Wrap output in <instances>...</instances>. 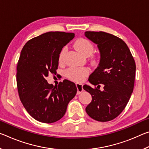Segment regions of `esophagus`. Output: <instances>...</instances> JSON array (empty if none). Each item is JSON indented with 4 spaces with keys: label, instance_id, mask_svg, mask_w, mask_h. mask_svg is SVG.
<instances>
[{
    "label": "esophagus",
    "instance_id": "34e87169",
    "mask_svg": "<svg viewBox=\"0 0 149 149\" xmlns=\"http://www.w3.org/2000/svg\"><path fill=\"white\" fill-rule=\"evenodd\" d=\"M75 85H76V87L77 89V94L79 95L80 93H81V92H83V91H84V89H83V85L80 84H76Z\"/></svg>",
    "mask_w": 149,
    "mask_h": 149
}]
</instances>
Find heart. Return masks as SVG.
I'll list each match as a JSON object with an SVG mask.
<instances>
[{"instance_id":"1","label":"heart","mask_w":149,"mask_h":149,"mask_svg":"<svg viewBox=\"0 0 149 149\" xmlns=\"http://www.w3.org/2000/svg\"><path fill=\"white\" fill-rule=\"evenodd\" d=\"M75 49L83 56H88L94 51V47L89 40L81 38L77 39L74 43ZM66 51L65 48H63L59 55L60 61H62ZM88 74V70L85 68H70L67 70L66 75L68 77L75 81H81Z\"/></svg>"}]
</instances>
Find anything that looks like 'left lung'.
<instances>
[{
  "label": "left lung",
  "mask_w": 149,
  "mask_h": 149,
  "mask_svg": "<svg viewBox=\"0 0 149 149\" xmlns=\"http://www.w3.org/2000/svg\"><path fill=\"white\" fill-rule=\"evenodd\" d=\"M87 39L97 45L100 62L89 78L93 85H84V89L92 96L85 108L89 116L99 122H108L119 116L125 108L134 87L136 65L125 42L108 33L86 31ZM100 84L104 90L99 89Z\"/></svg>",
  "instance_id": "left-lung-1"
}]
</instances>
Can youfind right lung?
I'll list each match as a JSON object with an SVG mask.
<instances>
[{"mask_svg":"<svg viewBox=\"0 0 149 149\" xmlns=\"http://www.w3.org/2000/svg\"><path fill=\"white\" fill-rule=\"evenodd\" d=\"M73 33L50 31L27 41L17 65L19 99L27 112L39 122L54 123L64 116L75 97L74 83L65 79L58 85L48 84L49 74L56 75L62 48L74 38Z\"/></svg>","mask_w":149,"mask_h":149,"instance_id":"1","label":"right lung"}]
</instances>
